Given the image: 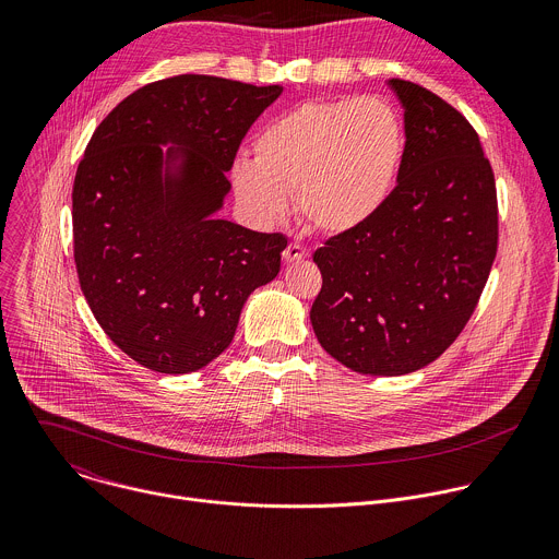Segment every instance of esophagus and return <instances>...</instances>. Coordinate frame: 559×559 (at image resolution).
<instances>
[{
  "mask_svg": "<svg viewBox=\"0 0 559 559\" xmlns=\"http://www.w3.org/2000/svg\"><path fill=\"white\" fill-rule=\"evenodd\" d=\"M307 257H309V252L302 246H298V243H289L285 248V252H283V261L285 263H298V261H302Z\"/></svg>",
  "mask_w": 559,
  "mask_h": 559,
  "instance_id": "obj_1",
  "label": "esophagus"
}]
</instances>
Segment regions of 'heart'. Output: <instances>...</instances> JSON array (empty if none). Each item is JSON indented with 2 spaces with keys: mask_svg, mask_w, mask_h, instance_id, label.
<instances>
[{
  "mask_svg": "<svg viewBox=\"0 0 559 559\" xmlns=\"http://www.w3.org/2000/svg\"><path fill=\"white\" fill-rule=\"evenodd\" d=\"M405 123L380 97L305 102L265 123L254 158L231 168L234 192L272 221L296 190L298 214L323 234H347L380 212L405 156Z\"/></svg>",
  "mask_w": 559,
  "mask_h": 559,
  "instance_id": "obj_1",
  "label": "heart"
}]
</instances>
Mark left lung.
<instances>
[{"label": "left lung", "mask_w": 559, "mask_h": 559, "mask_svg": "<svg viewBox=\"0 0 559 559\" xmlns=\"http://www.w3.org/2000/svg\"><path fill=\"white\" fill-rule=\"evenodd\" d=\"M403 106L397 183L365 225L313 252L323 274L309 321L321 347L369 376L433 362L464 330L498 250L493 170L444 99L386 79Z\"/></svg>", "instance_id": "8db88e82"}]
</instances>
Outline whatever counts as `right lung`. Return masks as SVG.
<instances>
[{
  "mask_svg": "<svg viewBox=\"0 0 559 559\" xmlns=\"http://www.w3.org/2000/svg\"><path fill=\"white\" fill-rule=\"evenodd\" d=\"M283 86L179 74L126 97L72 186L79 285L108 338L158 373L221 356L250 294L276 278L283 234L218 212L250 126Z\"/></svg>",
  "mask_w": 559,
  "mask_h": 559,
  "instance_id": "1",
  "label": "right lung"
}]
</instances>
